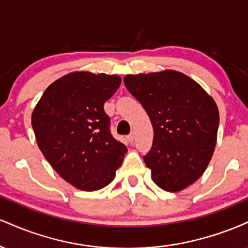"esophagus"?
<instances>
[{"label": "esophagus", "mask_w": 248, "mask_h": 248, "mask_svg": "<svg viewBox=\"0 0 248 248\" xmlns=\"http://www.w3.org/2000/svg\"><path fill=\"white\" fill-rule=\"evenodd\" d=\"M127 140H128V142H133L134 141V134L133 133L129 134V135L127 136Z\"/></svg>", "instance_id": "1"}]
</instances>
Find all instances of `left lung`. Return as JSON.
<instances>
[{
	"instance_id": "obj_1",
	"label": "left lung",
	"mask_w": 248,
	"mask_h": 248,
	"mask_svg": "<svg viewBox=\"0 0 248 248\" xmlns=\"http://www.w3.org/2000/svg\"><path fill=\"white\" fill-rule=\"evenodd\" d=\"M124 81L152 121L153 146L143 161L153 181L169 192L191 186L205 171L217 143L219 112L212 96L173 70L128 75Z\"/></svg>"
}]
</instances>
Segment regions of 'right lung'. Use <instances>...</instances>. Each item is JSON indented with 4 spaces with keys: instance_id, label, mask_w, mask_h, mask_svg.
Returning <instances> with one entry per match:
<instances>
[{
    "instance_id": "right-lung-1",
    "label": "right lung",
    "mask_w": 248,
    "mask_h": 248,
    "mask_svg": "<svg viewBox=\"0 0 248 248\" xmlns=\"http://www.w3.org/2000/svg\"><path fill=\"white\" fill-rule=\"evenodd\" d=\"M120 84L115 75L69 73L45 90L31 115L44 157L77 189L96 191L108 186L124 161L127 147L112 136L104 110Z\"/></svg>"
}]
</instances>
